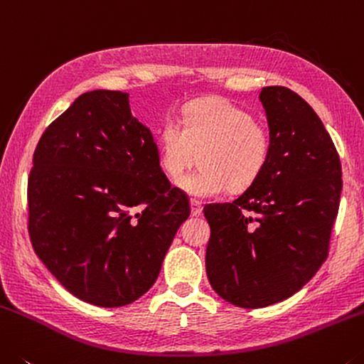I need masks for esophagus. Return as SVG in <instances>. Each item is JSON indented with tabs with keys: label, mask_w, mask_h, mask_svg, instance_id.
Here are the masks:
<instances>
[{
	"label": "esophagus",
	"mask_w": 364,
	"mask_h": 364,
	"mask_svg": "<svg viewBox=\"0 0 364 364\" xmlns=\"http://www.w3.org/2000/svg\"><path fill=\"white\" fill-rule=\"evenodd\" d=\"M190 206H192V216H200L201 211H203V206H201V201L192 198L190 200Z\"/></svg>",
	"instance_id": "1"
}]
</instances>
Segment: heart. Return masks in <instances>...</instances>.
Segmentation results:
<instances>
[{"instance_id": "1", "label": "heart", "mask_w": 364, "mask_h": 364, "mask_svg": "<svg viewBox=\"0 0 364 364\" xmlns=\"http://www.w3.org/2000/svg\"><path fill=\"white\" fill-rule=\"evenodd\" d=\"M271 134L248 111L224 98L192 101L181 121L169 119L159 130V166L176 178L196 163L201 168L177 186L195 196L242 192L253 186L271 154Z\"/></svg>"}]
</instances>
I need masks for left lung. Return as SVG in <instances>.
Here are the masks:
<instances>
[{"label": "left lung", "instance_id": "left-lung-1", "mask_svg": "<svg viewBox=\"0 0 364 364\" xmlns=\"http://www.w3.org/2000/svg\"><path fill=\"white\" fill-rule=\"evenodd\" d=\"M259 100L272 140L266 168L232 203L203 208L208 279L242 308L289 299L318 272L342 192L338 153L311 106L277 85L264 87Z\"/></svg>", "mask_w": 364, "mask_h": 364}]
</instances>
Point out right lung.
Segmentation results:
<instances>
[{"instance_id": "obj_1", "label": "right lung", "mask_w": 364, "mask_h": 364, "mask_svg": "<svg viewBox=\"0 0 364 364\" xmlns=\"http://www.w3.org/2000/svg\"><path fill=\"white\" fill-rule=\"evenodd\" d=\"M27 201L35 253L65 290L103 308L150 290L190 214L129 93L114 90L80 95L48 126Z\"/></svg>"}]
</instances>
